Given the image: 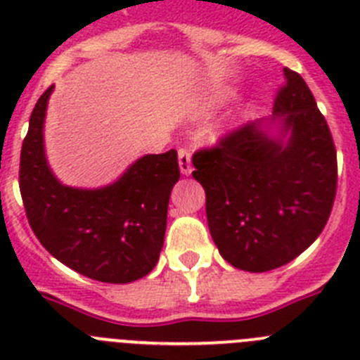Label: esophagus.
<instances>
[{"mask_svg":"<svg viewBox=\"0 0 360 360\" xmlns=\"http://www.w3.org/2000/svg\"><path fill=\"white\" fill-rule=\"evenodd\" d=\"M178 165H180L182 174H191V171H193V165H191V149H178Z\"/></svg>","mask_w":360,"mask_h":360,"instance_id":"34e87169","label":"esophagus"}]
</instances>
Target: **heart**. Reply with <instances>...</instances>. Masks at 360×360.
<instances>
[{
  "label": "heart",
  "instance_id": "obj_1",
  "mask_svg": "<svg viewBox=\"0 0 360 360\" xmlns=\"http://www.w3.org/2000/svg\"><path fill=\"white\" fill-rule=\"evenodd\" d=\"M221 97H224V95L218 94V91H216V94H212V95H209L207 101H205V108H212L214 104H218L219 101H221Z\"/></svg>",
  "mask_w": 360,
  "mask_h": 360
}]
</instances>
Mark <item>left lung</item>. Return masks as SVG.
Listing matches in <instances>:
<instances>
[{
	"mask_svg": "<svg viewBox=\"0 0 360 360\" xmlns=\"http://www.w3.org/2000/svg\"><path fill=\"white\" fill-rule=\"evenodd\" d=\"M283 73L269 119L243 124L193 157L212 240L225 262L247 272L278 269L304 252L335 198L328 124L304 79Z\"/></svg>",
	"mask_w": 360,
	"mask_h": 360,
	"instance_id": "obj_1",
	"label": "left lung"
}]
</instances>
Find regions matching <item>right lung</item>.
Instances as JSON below:
<instances>
[{"label": "right lung", "mask_w": 360, "mask_h": 360, "mask_svg": "<svg viewBox=\"0 0 360 360\" xmlns=\"http://www.w3.org/2000/svg\"><path fill=\"white\" fill-rule=\"evenodd\" d=\"M53 84L32 111L21 148L19 189L28 224L56 259L103 283H131L157 265L171 189L180 178L176 151L146 155L110 186L70 187L44 155V117Z\"/></svg>", "instance_id": "obj_1"}]
</instances>
